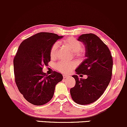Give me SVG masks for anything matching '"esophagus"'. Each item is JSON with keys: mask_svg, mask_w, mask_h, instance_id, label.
<instances>
[{"mask_svg": "<svg viewBox=\"0 0 127 127\" xmlns=\"http://www.w3.org/2000/svg\"><path fill=\"white\" fill-rule=\"evenodd\" d=\"M63 78H64V79L67 78H68V77H69L68 75H63Z\"/></svg>", "mask_w": 127, "mask_h": 127, "instance_id": "esophagus-1", "label": "esophagus"}]
</instances>
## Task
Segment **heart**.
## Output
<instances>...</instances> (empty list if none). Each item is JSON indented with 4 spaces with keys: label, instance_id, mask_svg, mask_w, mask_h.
Wrapping results in <instances>:
<instances>
[{
    "label": "heart",
    "instance_id": "obj_1",
    "mask_svg": "<svg viewBox=\"0 0 127 127\" xmlns=\"http://www.w3.org/2000/svg\"><path fill=\"white\" fill-rule=\"evenodd\" d=\"M63 44L65 46L68 47V48L75 52V55L81 57L84 55L82 48L83 45L81 42L79 41L78 39L74 37H69V38L65 39L63 42ZM59 47V44L57 42H55L52 45L50 49V55L51 57L55 58L56 57L57 49ZM76 63L75 62H60L58 63L55 66V68L57 71L63 73H68L76 66Z\"/></svg>",
    "mask_w": 127,
    "mask_h": 127
}]
</instances>
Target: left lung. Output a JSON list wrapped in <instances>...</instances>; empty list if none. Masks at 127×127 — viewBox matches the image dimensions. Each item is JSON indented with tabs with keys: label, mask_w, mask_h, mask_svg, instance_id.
Segmentation results:
<instances>
[{
	"label": "left lung",
	"mask_w": 127,
	"mask_h": 127,
	"mask_svg": "<svg viewBox=\"0 0 127 127\" xmlns=\"http://www.w3.org/2000/svg\"><path fill=\"white\" fill-rule=\"evenodd\" d=\"M78 40L85 45L87 59L75 71L88 78L79 79L78 75H73L76 84L70 92L75 103L84 105L98 100L107 88L112 78L113 59L107 45L95 34H82Z\"/></svg>",
	"instance_id": "left-lung-1"
}]
</instances>
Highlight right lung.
Wrapping results in <instances>:
<instances>
[{
    "label": "right lung",
    "instance_id": "add662e5",
    "mask_svg": "<svg viewBox=\"0 0 127 127\" xmlns=\"http://www.w3.org/2000/svg\"><path fill=\"white\" fill-rule=\"evenodd\" d=\"M63 36L40 32L21 42L14 59L15 82L19 91L32 104L41 106L51 100L55 85L63 75L54 71L48 75L42 72L51 61L52 45Z\"/></svg>",
    "mask_w": 127,
    "mask_h": 127
}]
</instances>
